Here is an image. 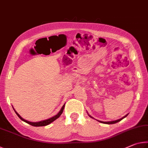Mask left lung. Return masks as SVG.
<instances>
[{
	"instance_id": "left-lung-1",
	"label": "left lung",
	"mask_w": 148,
	"mask_h": 148,
	"mask_svg": "<svg viewBox=\"0 0 148 148\" xmlns=\"http://www.w3.org/2000/svg\"><path fill=\"white\" fill-rule=\"evenodd\" d=\"M87 114H88V116H89L90 117H91V118H93V117H92L91 116H90V115L88 114V112H87ZM127 116H128V114L125 115V116L123 117L122 118H121V119H117V120H115V121H99V120H97V121H98L102 123H104V124H114V123H117V122L120 121H121V120H122L123 119H124L125 117H126ZM93 119H94V118H93Z\"/></svg>"
}]
</instances>
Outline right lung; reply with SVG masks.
<instances>
[{
	"label": "right lung",
	"mask_w": 148,
	"mask_h": 148,
	"mask_svg": "<svg viewBox=\"0 0 148 148\" xmlns=\"http://www.w3.org/2000/svg\"><path fill=\"white\" fill-rule=\"evenodd\" d=\"M64 105H65V104L63 105V106H62L61 110H60V111L58 112V113H57V115H56V116H54L53 117H50V118H49V119H47L46 120H43V121H38V122H31V121H27V120L24 119L23 117H21V116H20V115L16 111V110L14 109V108L13 107V106H12V107H13V109H14V110L15 111V112H16V114L17 115V116H18L19 118L22 120V121H23L24 122L27 123H28L29 125H32V126H34V127H42V126H46V125H49V124L51 123L54 121L55 120L57 119V118H59V117H60V116H61V115L62 114V112H63V110H64Z\"/></svg>",
	"instance_id": "1"
}]
</instances>
